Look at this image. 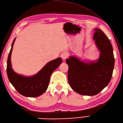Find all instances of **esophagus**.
I'll use <instances>...</instances> for the list:
<instances>
[{"instance_id":"esophagus-1","label":"esophagus","mask_w":123,"mask_h":123,"mask_svg":"<svg viewBox=\"0 0 123 123\" xmlns=\"http://www.w3.org/2000/svg\"><path fill=\"white\" fill-rule=\"evenodd\" d=\"M60 56H61L62 60H65L68 57V53H66V52H63V53H62L60 55Z\"/></svg>"}]
</instances>
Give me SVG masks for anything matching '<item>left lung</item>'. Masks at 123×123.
<instances>
[{
    "mask_svg": "<svg viewBox=\"0 0 123 123\" xmlns=\"http://www.w3.org/2000/svg\"><path fill=\"white\" fill-rule=\"evenodd\" d=\"M95 32L93 39L100 52L98 59L88 63L74 56L66 60L70 87L82 95L98 94L108 85L113 75L115 63L113 46L103 31L95 28Z\"/></svg>",
    "mask_w": 123,
    "mask_h": 123,
    "instance_id": "left-lung-1",
    "label": "left lung"
}]
</instances>
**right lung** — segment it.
Returning <instances> with one entry per match:
<instances>
[{
  "instance_id": "obj_1",
  "label": "right lung",
  "mask_w": 123,
  "mask_h": 123,
  "mask_svg": "<svg viewBox=\"0 0 123 123\" xmlns=\"http://www.w3.org/2000/svg\"><path fill=\"white\" fill-rule=\"evenodd\" d=\"M16 38L13 41L7 63V74L10 82L18 92L28 97H36L42 95L48 89L51 74L62 63L58 57L48 62L37 74L31 77L17 74L12 69L11 55Z\"/></svg>"
}]
</instances>
